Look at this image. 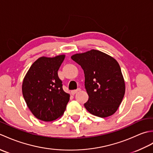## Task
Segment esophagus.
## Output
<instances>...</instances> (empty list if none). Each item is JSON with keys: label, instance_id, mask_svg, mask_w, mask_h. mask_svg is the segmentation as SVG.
<instances>
[{"label": "esophagus", "instance_id": "34e87169", "mask_svg": "<svg viewBox=\"0 0 153 153\" xmlns=\"http://www.w3.org/2000/svg\"><path fill=\"white\" fill-rule=\"evenodd\" d=\"M80 91H81V89H80V88H78V89H76V90H73V91H71V93H72V95H75V94L77 93V92Z\"/></svg>", "mask_w": 153, "mask_h": 153}]
</instances>
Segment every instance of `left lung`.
<instances>
[{
    "label": "left lung",
    "mask_w": 153,
    "mask_h": 153,
    "mask_svg": "<svg viewBox=\"0 0 153 153\" xmlns=\"http://www.w3.org/2000/svg\"><path fill=\"white\" fill-rule=\"evenodd\" d=\"M71 58L83 70L85 87L89 99L84 104L91 114L106 118L119 108L125 94V82L121 68L113 57L92 49L75 54Z\"/></svg>",
    "instance_id": "left-lung-1"
}]
</instances>
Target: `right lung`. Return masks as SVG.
Listing matches in <instances>:
<instances>
[{
  "mask_svg": "<svg viewBox=\"0 0 153 153\" xmlns=\"http://www.w3.org/2000/svg\"><path fill=\"white\" fill-rule=\"evenodd\" d=\"M64 54L42 56L34 62L24 78L22 93L27 106L39 120L51 122L62 116L70 100L58 71Z\"/></svg>",
  "mask_w": 153,
  "mask_h": 153,
  "instance_id": "add662e5",
  "label": "right lung"
}]
</instances>
